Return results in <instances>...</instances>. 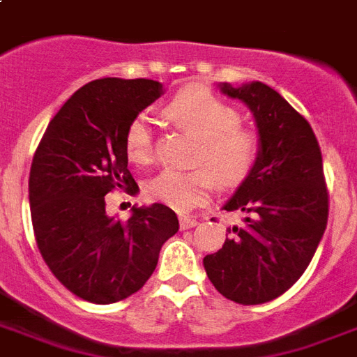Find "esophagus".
Wrapping results in <instances>:
<instances>
[{"label":"esophagus","mask_w":357,"mask_h":357,"mask_svg":"<svg viewBox=\"0 0 357 357\" xmlns=\"http://www.w3.org/2000/svg\"><path fill=\"white\" fill-rule=\"evenodd\" d=\"M198 225L197 219H192V217H179V227L181 230H189V228H195Z\"/></svg>","instance_id":"esophagus-1"}]
</instances>
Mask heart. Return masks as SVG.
<instances>
[{
    "label": "heart",
    "instance_id": "b5f03b06",
    "mask_svg": "<svg viewBox=\"0 0 357 357\" xmlns=\"http://www.w3.org/2000/svg\"><path fill=\"white\" fill-rule=\"evenodd\" d=\"M165 114L179 129L197 138L192 162L198 170H162L149 179L144 192L151 202L176 211L202 206L211 197L215 181L236 187L255 167L258 140L255 132L239 125V114L211 91L198 86L181 89L165 106ZM125 153L136 165L151 160V129L146 116H136L125 130Z\"/></svg>",
    "mask_w": 357,
    "mask_h": 357
}]
</instances>
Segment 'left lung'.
Wrapping results in <instances>:
<instances>
[{"mask_svg": "<svg viewBox=\"0 0 357 357\" xmlns=\"http://www.w3.org/2000/svg\"><path fill=\"white\" fill-rule=\"evenodd\" d=\"M221 93L251 110L258 155L249 176L222 209L243 213L227 241L204 257L213 287L241 305H258L284 294L303 275L328 225L322 153L311 125L275 89L262 82Z\"/></svg>", "mask_w": 357, "mask_h": 357, "instance_id": "8db88e82", "label": "left lung"}]
</instances>
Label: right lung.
<instances>
[{"mask_svg":"<svg viewBox=\"0 0 357 357\" xmlns=\"http://www.w3.org/2000/svg\"><path fill=\"white\" fill-rule=\"evenodd\" d=\"M165 93L148 78H99L73 93L48 125L29 170V208L46 266L78 298L108 305L146 284L162 243L178 232L172 209L135 206L129 221L106 213L112 189L138 185L127 170L125 130Z\"/></svg>","mask_w":357,"mask_h":357,"instance_id":"add662e5","label":"right lung"}]
</instances>
